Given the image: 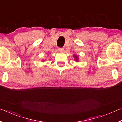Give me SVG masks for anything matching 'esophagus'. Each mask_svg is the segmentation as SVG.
<instances>
[{
	"label": "esophagus",
	"instance_id": "obj_1",
	"mask_svg": "<svg viewBox=\"0 0 122 122\" xmlns=\"http://www.w3.org/2000/svg\"><path fill=\"white\" fill-rule=\"evenodd\" d=\"M59 51H60V52H63L64 51V48H59Z\"/></svg>",
	"mask_w": 122,
	"mask_h": 122
}]
</instances>
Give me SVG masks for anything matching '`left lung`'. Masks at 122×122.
Wrapping results in <instances>:
<instances>
[{
	"label": "left lung",
	"instance_id": "1",
	"mask_svg": "<svg viewBox=\"0 0 122 122\" xmlns=\"http://www.w3.org/2000/svg\"><path fill=\"white\" fill-rule=\"evenodd\" d=\"M74 57H75V60L76 61H78V57H77V56H76V55H74Z\"/></svg>",
	"mask_w": 122,
	"mask_h": 122
}]
</instances>
